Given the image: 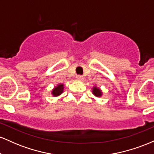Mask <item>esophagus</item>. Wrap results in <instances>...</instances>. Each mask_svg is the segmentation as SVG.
Listing matches in <instances>:
<instances>
[{"mask_svg":"<svg viewBox=\"0 0 154 154\" xmlns=\"http://www.w3.org/2000/svg\"><path fill=\"white\" fill-rule=\"evenodd\" d=\"M76 78H77V79H79V80H81V79H83V77H82V75H78L76 76Z\"/></svg>","mask_w":154,"mask_h":154,"instance_id":"obj_1","label":"esophagus"}]
</instances>
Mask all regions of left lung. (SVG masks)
<instances>
[{
	"label": "left lung",
	"instance_id": "8db88e82",
	"mask_svg": "<svg viewBox=\"0 0 154 154\" xmlns=\"http://www.w3.org/2000/svg\"><path fill=\"white\" fill-rule=\"evenodd\" d=\"M93 93L97 97H99L101 95V91H100V90L99 89V88H97L96 87L93 88Z\"/></svg>",
	"mask_w": 154,
	"mask_h": 154
}]
</instances>
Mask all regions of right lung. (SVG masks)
<instances>
[{
	"instance_id": "add662e5",
	"label": "right lung",
	"mask_w": 154,
	"mask_h": 154,
	"mask_svg": "<svg viewBox=\"0 0 154 154\" xmlns=\"http://www.w3.org/2000/svg\"><path fill=\"white\" fill-rule=\"evenodd\" d=\"M63 90V84H60L57 87H56L52 91V94L54 95V96H58V95H61L62 93Z\"/></svg>"
}]
</instances>
